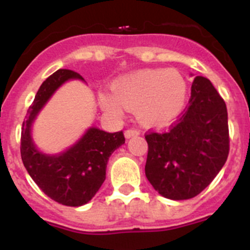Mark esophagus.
I'll use <instances>...</instances> for the list:
<instances>
[{
	"instance_id": "34e87169",
	"label": "esophagus",
	"mask_w": 250,
	"mask_h": 250,
	"mask_svg": "<svg viewBox=\"0 0 250 250\" xmlns=\"http://www.w3.org/2000/svg\"><path fill=\"white\" fill-rule=\"evenodd\" d=\"M138 135H140V131L136 129H129L125 131V138L126 139H130L132 138V136H138Z\"/></svg>"
}]
</instances>
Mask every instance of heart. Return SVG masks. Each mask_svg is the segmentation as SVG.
<instances>
[{
	"label": "heart",
	"instance_id": "obj_1",
	"mask_svg": "<svg viewBox=\"0 0 250 250\" xmlns=\"http://www.w3.org/2000/svg\"><path fill=\"white\" fill-rule=\"evenodd\" d=\"M98 98L104 111L112 116H120L125 106L136 110L141 124L163 127L184 111L188 85L175 68H144L116 79L112 94L101 91Z\"/></svg>",
	"mask_w": 250,
	"mask_h": 250
}]
</instances>
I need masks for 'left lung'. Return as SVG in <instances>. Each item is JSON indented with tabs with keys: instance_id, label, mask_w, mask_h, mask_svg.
Wrapping results in <instances>:
<instances>
[{
	"instance_id": "obj_1",
	"label": "left lung",
	"mask_w": 250,
	"mask_h": 250,
	"mask_svg": "<svg viewBox=\"0 0 250 250\" xmlns=\"http://www.w3.org/2000/svg\"><path fill=\"white\" fill-rule=\"evenodd\" d=\"M190 105L165 132H150L145 175L161 196L185 200L202 193L229 154L228 111L207 77L191 83Z\"/></svg>"
}]
</instances>
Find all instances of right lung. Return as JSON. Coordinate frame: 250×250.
Wrapping results in <instances>:
<instances>
[{
	"label": "right lung",
	"instance_id": "add662e5",
	"mask_svg": "<svg viewBox=\"0 0 250 250\" xmlns=\"http://www.w3.org/2000/svg\"><path fill=\"white\" fill-rule=\"evenodd\" d=\"M70 80L85 83L77 72L57 70L40 86L22 124L21 158L27 173L46 195L62 205L81 207L94 198L105 182L109 158L125 144V138L123 131L111 134L91 126L74 145L57 154H47L36 146L32 138L35 120L52 95Z\"/></svg>",
	"mask_w": 250,
	"mask_h": 250
}]
</instances>
